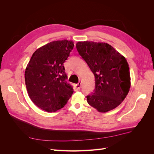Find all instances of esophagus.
I'll use <instances>...</instances> for the list:
<instances>
[{"mask_svg": "<svg viewBox=\"0 0 154 154\" xmlns=\"http://www.w3.org/2000/svg\"><path fill=\"white\" fill-rule=\"evenodd\" d=\"M81 86H82V82H79L78 84L75 85V88L76 90H80Z\"/></svg>", "mask_w": 154, "mask_h": 154, "instance_id": "obj_1", "label": "esophagus"}]
</instances>
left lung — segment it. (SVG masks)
I'll return each instance as SVG.
<instances>
[{
    "label": "left lung",
    "instance_id": "1",
    "mask_svg": "<svg viewBox=\"0 0 154 154\" xmlns=\"http://www.w3.org/2000/svg\"><path fill=\"white\" fill-rule=\"evenodd\" d=\"M76 46L95 77V89L87 96L88 103L100 112L115 109L125 100L130 88L127 60L106 43L78 42Z\"/></svg>",
    "mask_w": 154,
    "mask_h": 154
}]
</instances>
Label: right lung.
Segmentation results:
<instances>
[{
    "mask_svg": "<svg viewBox=\"0 0 154 154\" xmlns=\"http://www.w3.org/2000/svg\"><path fill=\"white\" fill-rule=\"evenodd\" d=\"M73 47L72 40H57L32 54L25 71L26 86L31 101L42 110L54 112L71 97L73 89L66 81L63 63Z\"/></svg>",
    "mask_w": 154,
    "mask_h": 154,
    "instance_id": "add662e5",
    "label": "right lung"
}]
</instances>
